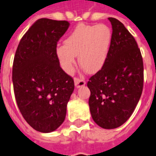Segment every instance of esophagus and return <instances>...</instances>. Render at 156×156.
I'll return each mask as SVG.
<instances>
[{
	"label": "esophagus",
	"instance_id": "1",
	"mask_svg": "<svg viewBox=\"0 0 156 156\" xmlns=\"http://www.w3.org/2000/svg\"><path fill=\"white\" fill-rule=\"evenodd\" d=\"M75 81V86H76V88H80V87H83V86L85 85L86 82L84 80L82 79H78V78H75L74 79Z\"/></svg>",
	"mask_w": 156,
	"mask_h": 156
}]
</instances>
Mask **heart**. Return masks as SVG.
<instances>
[{"label": "heart", "mask_w": 156, "mask_h": 156, "mask_svg": "<svg viewBox=\"0 0 156 156\" xmlns=\"http://www.w3.org/2000/svg\"><path fill=\"white\" fill-rule=\"evenodd\" d=\"M112 30L107 25H78L64 40L57 46L55 53L61 68L72 74L78 63L88 74H95L106 62L112 42Z\"/></svg>", "instance_id": "1"}]
</instances>
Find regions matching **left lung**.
Instances as JSON below:
<instances>
[{
  "instance_id": "obj_1",
  "label": "left lung",
  "mask_w": 156,
  "mask_h": 156,
  "mask_svg": "<svg viewBox=\"0 0 156 156\" xmlns=\"http://www.w3.org/2000/svg\"><path fill=\"white\" fill-rule=\"evenodd\" d=\"M112 42L106 62L91 77L88 100L93 121L104 129L126 122L139 102L143 87V63L136 41L124 25L109 17Z\"/></svg>"
}]
</instances>
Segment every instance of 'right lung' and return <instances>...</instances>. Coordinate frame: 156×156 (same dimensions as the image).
<instances>
[{"instance_id":"obj_1","label":"right lung","mask_w":156,"mask_h":156,"mask_svg":"<svg viewBox=\"0 0 156 156\" xmlns=\"http://www.w3.org/2000/svg\"><path fill=\"white\" fill-rule=\"evenodd\" d=\"M67 21L40 18L20 41L13 64L17 106L31 127L50 133L63 122L74 81L60 68L57 42L69 27Z\"/></svg>"}]
</instances>
